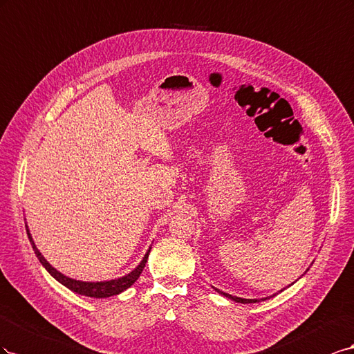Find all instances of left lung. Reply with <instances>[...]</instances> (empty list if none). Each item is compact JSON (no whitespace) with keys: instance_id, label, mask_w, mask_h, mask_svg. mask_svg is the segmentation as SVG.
<instances>
[{"instance_id":"1","label":"left lung","mask_w":354,"mask_h":354,"mask_svg":"<svg viewBox=\"0 0 354 354\" xmlns=\"http://www.w3.org/2000/svg\"><path fill=\"white\" fill-rule=\"evenodd\" d=\"M215 290H218V294L224 295V297H227V298H230V299H233V301H236V302H241V304H249V302H259V299H245V298H239V297H233V295H230V294H225V292H222V290H219V289H215ZM280 292H281V290H280ZM262 299H268V298H262Z\"/></svg>"}]
</instances>
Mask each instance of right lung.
I'll list each match as a JSON object with an SVG mask.
<instances>
[{
	"instance_id": "right-lung-1",
	"label": "right lung",
	"mask_w": 354,
	"mask_h": 354,
	"mask_svg": "<svg viewBox=\"0 0 354 354\" xmlns=\"http://www.w3.org/2000/svg\"><path fill=\"white\" fill-rule=\"evenodd\" d=\"M26 233H28V239L29 241H31L32 245V249L35 252L37 258L39 259V262H41L43 267L52 274L59 283H62L64 286H66L68 289H71L73 292H77V294L80 295H84V297H92V298H108V297H113V295H118L121 294V292L126 290L127 288L132 286L135 281L139 279L140 272H142L145 264H147V259H148V255L151 252V248L148 249V252L145 254L144 259L140 261V264L133 270L130 271L129 274L120 277V279H114V280H108V281H80V280H74V279H69L66 277L65 274H62V272H59L56 268H53L52 266L48 264V262L44 259V257L39 254V250L37 249L34 240H32V236L31 233H29V230L26 227Z\"/></svg>"
}]
</instances>
